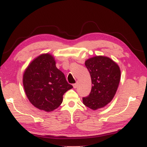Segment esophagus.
<instances>
[{"label": "esophagus", "instance_id": "34e87169", "mask_svg": "<svg viewBox=\"0 0 147 147\" xmlns=\"http://www.w3.org/2000/svg\"><path fill=\"white\" fill-rule=\"evenodd\" d=\"M73 87H74V88H77V87H78V83H74V84H73Z\"/></svg>", "mask_w": 147, "mask_h": 147}]
</instances>
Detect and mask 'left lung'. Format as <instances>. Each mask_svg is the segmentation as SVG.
Returning <instances> with one entry per match:
<instances>
[{
    "label": "left lung",
    "mask_w": 147,
    "mask_h": 147,
    "mask_svg": "<svg viewBox=\"0 0 147 147\" xmlns=\"http://www.w3.org/2000/svg\"><path fill=\"white\" fill-rule=\"evenodd\" d=\"M91 78L92 88L83 102L92 110L108 105L112 100L120 81V69L116 63L105 56H95L85 61Z\"/></svg>",
    "instance_id": "8db88e82"
}]
</instances>
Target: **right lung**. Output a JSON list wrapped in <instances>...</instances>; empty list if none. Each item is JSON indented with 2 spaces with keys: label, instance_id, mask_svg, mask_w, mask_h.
Listing matches in <instances>:
<instances>
[{
  "label": "right lung",
  "instance_id": "obj_1",
  "mask_svg": "<svg viewBox=\"0 0 147 147\" xmlns=\"http://www.w3.org/2000/svg\"><path fill=\"white\" fill-rule=\"evenodd\" d=\"M23 83L31 103L46 112L59 107L64 94L73 88L49 54L38 56L29 64L24 74Z\"/></svg>",
  "mask_w": 147,
  "mask_h": 147
}]
</instances>
